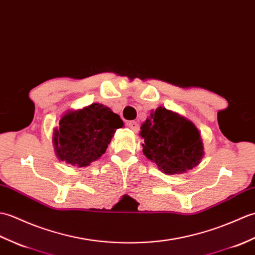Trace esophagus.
<instances>
[{"label":"esophagus","instance_id":"obj_1","mask_svg":"<svg viewBox=\"0 0 255 255\" xmlns=\"http://www.w3.org/2000/svg\"><path fill=\"white\" fill-rule=\"evenodd\" d=\"M127 126L132 129L133 132H138L139 129V124L136 122V121H128L127 123Z\"/></svg>","mask_w":255,"mask_h":255}]
</instances>
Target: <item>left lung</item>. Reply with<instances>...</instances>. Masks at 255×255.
Returning a JSON list of instances; mask_svg holds the SVG:
<instances>
[{
  "label": "left lung",
  "instance_id": "8db88e82",
  "mask_svg": "<svg viewBox=\"0 0 255 255\" xmlns=\"http://www.w3.org/2000/svg\"><path fill=\"white\" fill-rule=\"evenodd\" d=\"M144 155L168 174L190 170L200 163L204 147L191 121L162 107L140 127Z\"/></svg>",
  "mask_w": 255,
  "mask_h": 255
}]
</instances>
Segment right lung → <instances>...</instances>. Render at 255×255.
<instances>
[{
  "mask_svg": "<svg viewBox=\"0 0 255 255\" xmlns=\"http://www.w3.org/2000/svg\"><path fill=\"white\" fill-rule=\"evenodd\" d=\"M54 129L53 143L56 156L73 166L85 167L105 154L117 128L123 121L108 107L93 104L67 112Z\"/></svg>",
  "mask_w": 255,
  "mask_h": 255,
  "instance_id": "1",
  "label": "right lung"
}]
</instances>
